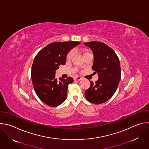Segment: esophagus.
Here are the masks:
<instances>
[{
  "label": "esophagus",
  "mask_w": 149,
  "mask_h": 149,
  "mask_svg": "<svg viewBox=\"0 0 149 149\" xmlns=\"http://www.w3.org/2000/svg\"><path fill=\"white\" fill-rule=\"evenodd\" d=\"M82 79V78L81 77H75V78H74V80H75V81H80L81 79Z\"/></svg>",
  "instance_id": "1"
}]
</instances>
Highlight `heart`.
Segmentation results:
<instances>
[{
    "label": "heart",
    "mask_w": 149,
    "mask_h": 149,
    "mask_svg": "<svg viewBox=\"0 0 149 149\" xmlns=\"http://www.w3.org/2000/svg\"><path fill=\"white\" fill-rule=\"evenodd\" d=\"M73 56H74V51H73V50H71V51H70V52L68 53L67 56V58L68 60H70V59H71V58H72Z\"/></svg>",
    "instance_id": "1"
}]
</instances>
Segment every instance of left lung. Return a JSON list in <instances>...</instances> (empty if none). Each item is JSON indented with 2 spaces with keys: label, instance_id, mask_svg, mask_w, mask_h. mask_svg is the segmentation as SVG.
I'll list each match as a JSON object with an SVG mask.
<instances>
[{
  "label": "left lung",
  "instance_id": "obj_1",
  "mask_svg": "<svg viewBox=\"0 0 149 149\" xmlns=\"http://www.w3.org/2000/svg\"><path fill=\"white\" fill-rule=\"evenodd\" d=\"M93 53L92 69L98 74V79L90 81L89 88L85 92L86 100L95 104H101L108 101L113 95L120 80L121 70L119 60L113 49L99 41L84 43Z\"/></svg>",
  "mask_w": 149,
  "mask_h": 149
}]
</instances>
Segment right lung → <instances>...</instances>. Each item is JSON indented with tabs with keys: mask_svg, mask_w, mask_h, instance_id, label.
Instances as JSON below:
<instances>
[{
	"mask_svg": "<svg viewBox=\"0 0 149 149\" xmlns=\"http://www.w3.org/2000/svg\"><path fill=\"white\" fill-rule=\"evenodd\" d=\"M79 44L72 41L52 42L36 56L31 67V80L37 95L45 104L56 107L66 100L68 85L74 79L72 77L57 79L56 71L59 65L65 64L68 52Z\"/></svg>",
	"mask_w": 149,
	"mask_h": 149,
	"instance_id": "1",
	"label": "right lung"
}]
</instances>
